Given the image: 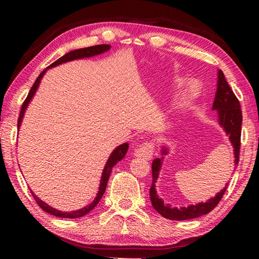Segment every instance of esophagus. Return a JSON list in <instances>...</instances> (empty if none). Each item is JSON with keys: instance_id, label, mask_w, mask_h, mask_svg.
<instances>
[{"instance_id": "34e87169", "label": "esophagus", "mask_w": 259, "mask_h": 259, "mask_svg": "<svg viewBox=\"0 0 259 259\" xmlns=\"http://www.w3.org/2000/svg\"><path fill=\"white\" fill-rule=\"evenodd\" d=\"M153 154H154V144L152 142H147L145 144H143L142 146L138 147L137 150L135 151V155L138 157H142L144 160L152 159Z\"/></svg>"}]
</instances>
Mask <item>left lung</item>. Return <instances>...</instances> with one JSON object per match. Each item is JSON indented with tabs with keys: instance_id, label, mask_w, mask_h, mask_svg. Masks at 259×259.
I'll return each instance as SVG.
<instances>
[{
	"instance_id": "obj_1",
	"label": "left lung",
	"mask_w": 259,
	"mask_h": 259,
	"mask_svg": "<svg viewBox=\"0 0 259 259\" xmlns=\"http://www.w3.org/2000/svg\"><path fill=\"white\" fill-rule=\"evenodd\" d=\"M212 109L218 112V121L223 128H224L226 135H229L232 145L234 147V165L238 166L239 155H240V145H241V124H242V111H241L240 102L234 95L233 90L231 89L229 83L221 69L218 71V82H217V91L216 97L213 100ZM166 148H162V154H166ZM162 159H155L152 163V175L153 182L150 190V198L152 201V205L161 216L164 218L171 219V221H186L202 216V214L209 213L216 207L222 200L223 195L227 188L224 187L218 194L208 200L207 202H201L195 205H188L183 208H171L169 204H164L155 191V182L159 177V172L161 169Z\"/></svg>"
}]
</instances>
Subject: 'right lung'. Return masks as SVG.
Returning a JSON list of instances; mask_svg holds the SVG:
<instances>
[{
	"label": "right lung",
	"instance_id": "add662e5",
	"mask_svg": "<svg viewBox=\"0 0 259 259\" xmlns=\"http://www.w3.org/2000/svg\"><path fill=\"white\" fill-rule=\"evenodd\" d=\"M109 48H111V46H108V45H99V46L88 47V48H83V49H77V50L69 51L68 54L64 55L63 57H60V58L57 59L55 63H52L50 66H48V68L55 67V66H57V65H60V64H63V63H66V61H71V60H74V59H81V58H85V57H93V56H96V55H100V54H103V52L109 50ZM48 68H46L45 71H43L40 74V75H38V77L36 78V81H35L33 87L30 88V90H29V93L27 95V97H26V99H25V102L23 103V106H21V111H20L19 117H18V128L20 126L21 121H23V116H24V114H25L26 107L28 106L30 99L33 98L35 91H36L38 84H40L41 78L43 77V75H45V73L47 72ZM128 147H129V145L125 143V144H122V145H120V146H117L115 150L113 151L111 156L108 157V160L106 162V165H105V168H104V171H103V175H102V179H100V186H99L98 194H97V196H96V199L93 201V202H91L89 205H87V207H84V208H82L80 210H76V211L63 212V211H59V210H57L55 208L50 207V205L47 204L46 202H43V201L38 199L37 196L35 195L32 191H30V193H32L33 198L35 199V201H36V203L40 205V207L43 210H45V211L49 212L51 214H54V216H56V217H61V218H78V217L84 216V214L89 213L91 210H93L96 207V205L98 204L100 199H102V196L104 195V193H105V190H106V185H107L108 178H109V176H111L112 168L117 163V162L123 159L124 155L126 154V151H128Z\"/></svg>",
	"mask_w": 259,
	"mask_h": 259
}]
</instances>
